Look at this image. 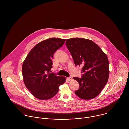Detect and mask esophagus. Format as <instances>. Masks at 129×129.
I'll return each instance as SVG.
<instances>
[{"mask_svg":"<svg viewBox=\"0 0 129 129\" xmlns=\"http://www.w3.org/2000/svg\"><path fill=\"white\" fill-rule=\"evenodd\" d=\"M67 78H68V79L69 80H72V77L71 76H69V77H68Z\"/></svg>","mask_w":129,"mask_h":129,"instance_id":"obj_1","label":"esophagus"}]
</instances>
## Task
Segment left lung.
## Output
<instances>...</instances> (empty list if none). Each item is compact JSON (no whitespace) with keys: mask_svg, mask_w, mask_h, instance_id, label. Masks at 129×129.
<instances>
[{"mask_svg":"<svg viewBox=\"0 0 129 129\" xmlns=\"http://www.w3.org/2000/svg\"><path fill=\"white\" fill-rule=\"evenodd\" d=\"M66 46L75 66H81V78L74 77L79 83L75 94L89 100L97 96L106 84L109 77V61L106 55L91 40L79 38L67 39Z\"/></svg>","mask_w":129,"mask_h":129,"instance_id":"obj_1","label":"left lung"}]
</instances>
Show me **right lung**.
I'll return each mask as SVG.
<instances>
[{"mask_svg":"<svg viewBox=\"0 0 129 129\" xmlns=\"http://www.w3.org/2000/svg\"><path fill=\"white\" fill-rule=\"evenodd\" d=\"M66 39L51 38L43 41L29 52L22 66V75L26 87L36 98L47 100L53 97L64 76L51 73L54 53L61 47Z\"/></svg>","mask_w":129,"mask_h":129,"instance_id":"add662e5","label":"right lung"}]
</instances>
